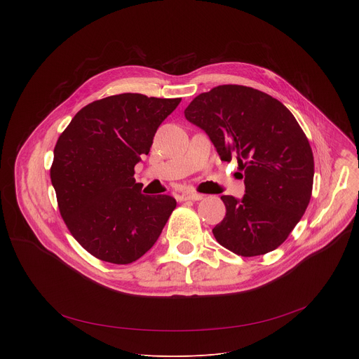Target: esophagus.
I'll list each match as a JSON object with an SVG mask.
<instances>
[{
	"label": "esophagus",
	"mask_w": 359,
	"mask_h": 359,
	"mask_svg": "<svg viewBox=\"0 0 359 359\" xmlns=\"http://www.w3.org/2000/svg\"><path fill=\"white\" fill-rule=\"evenodd\" d=\"M179 198H182V200H193V201H196V200H201V198H203V194H198V193H184V194L179 196Z\"/></svg>",
	"instance_id": "34e87169"
}]
</instances>
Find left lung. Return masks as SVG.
<instances>
[{
  "label": "left lung",
  "instance_id": "1",
  "mask_svg": "<svg viewBox=\"0 0 359 359\" xmlns=\"http://www.w3.org/2000/svg\"><path fill=\"white\" fill-rule=\"evenodd\" d=\"M184 116L208 133L222 161L234 156L244 170V196H222L226 217L213 229L216 240L244 257L276 250L313 191V150L294 115L262 90L220 85L196 96Z\"/></svg>",
  "mask_w": 359,
  "mask_h": 359
}]
</instances>
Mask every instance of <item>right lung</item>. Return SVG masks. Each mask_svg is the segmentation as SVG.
<instances>
[{"label":"right lung","mask_w":359,"mask_h":359,"mask_svg":"<svg viewBox=\"0 0 359 359\" xmlns=\"http://www.w3.org/2000/svg\"><path fill=\"white\" fill-rule=\"evenodd\" d=\"M180 100L108 96L82 108L60 136L50 182L69 231L96 259L114 264L140 259L175 210L173 197L143 194L133 175Z\"/></svg>","instance_id":"1"}]
</instances>
